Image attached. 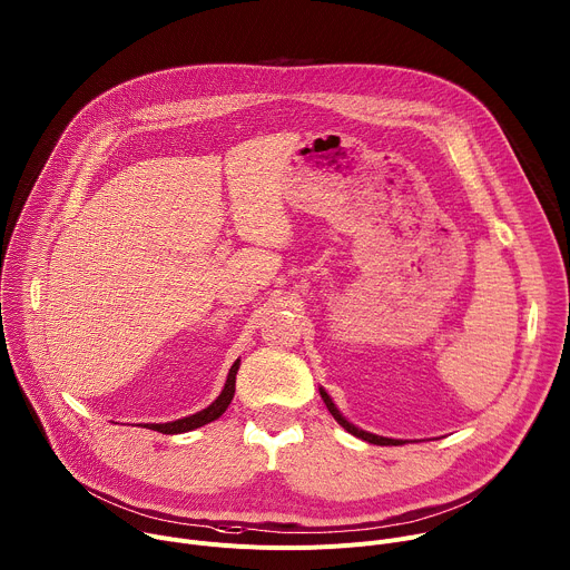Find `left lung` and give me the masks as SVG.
<instances>
[{
  "label": "left lung",
  "instance_id": "8db88e82",
  "mask_svg": "<svg viewBox=\"0 0 570 570\" xmlns=\"http://www.w3.org/2000/svg\"><path fill=\"white\" fill-rule=\"evenodd\" d=\"M320 394H322V401L327 403V409H330V413L334 415V420L345 429V431H350L352 435H356V438H361V440H365V442H370V444H379V446H399V444H403V440H390V438H381V435H372V433H367V431H361V429H356L354 424H350L341 413H338V409L334 405V401L330 399V394L324 392L322 387H320Z\"/></svg>",
  "mask_w": 570,
  "mask_h": 570
}]
</instances>
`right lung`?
<instances>
[{"mask_svg": "<svg viewBox=\"0 0 570 570\" xmlns=\"http://www.w3.org/2000/svg\"><path fill=\"white\" fill-rule=\"evenodd\" d=\"M236 372H238V361L229 367V374H227V381H225V387L223 392L218 394V399L209 405V409L191 415V417H183V420H176V422H169V424H146V429L150 431H157V433H165V435H176V433H187V431H194V429H200L214 420H218L225 411L227 405L234 396V387H236Z\"/></svg>", "mask_w": 570, "mask_h": 570, "instance_id": "add662e5", "label": "right lung"}]
</instances>
